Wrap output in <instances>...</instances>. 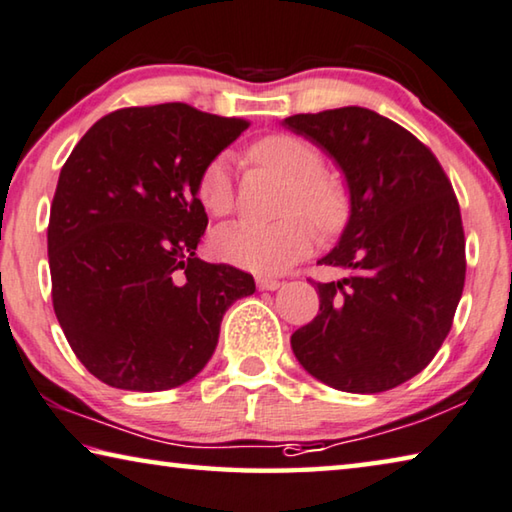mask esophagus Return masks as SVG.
Here are the masks:
<instances>
[{"label": "esophagus", "mask_w": 512, "mask_h": 512, "mask_svg": "<svg viewBox=\"0 0 512 512\" xmlns=\"http://www.w3.org/2000/svg\"><path fill=\"white\" fill-rule=\"evenodd\" d=\"M257 287L262 291H275L282 287L280 280H273V278H257Z\"/></svg>", "instance_id": "1"}]
</instances>
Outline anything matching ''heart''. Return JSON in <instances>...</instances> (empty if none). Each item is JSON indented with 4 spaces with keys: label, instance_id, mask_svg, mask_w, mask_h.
Segmentation results:
<instances>
[{
    "label": "heart",
    "instance_id": "obj_1",
    "mask_svg": "<svg viewBox=\"0 0 512 512\" xmlns=\"http://www.w3.org/2000/svg\"><path fill=\"white\" fill-rule=\"evenodd\" d=\"M250 159L285 177L289 182L287 212H303L323 232L344 221L346 198L339 186L323 175V157L312 143L296 136L275 134L250 148ZM198 200L209 214L225 216L234 207V182L230 159L216 157L198 177ZM316 230L302 214H291L278 223L237 221L218 227L212 248L218 259L239 269L273 275L285 273L310 253Z\"/></svg>",
    "mask_w": 512,
    "mask_h": 512
}]
</instances>
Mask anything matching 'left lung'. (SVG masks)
Listing matches in <instances>:
<instances>
[{
  "label": "left lung",
  "mask_w": 512,
  "mask_h": 512,
  "mask_svg": "<svg viewBox=\"0 0 512 512\" xmlns=\"http://www.w3.org/2000/svg\"><path fill=\"white\" fill-rule=\"evenodd\" d=\"M282 125L342 170L348 221L319 264V314L291 335L303 369L342 392L378 394L417 376L449 335L465 287L453 186L408 129L364 107L298 113Z\"/></svg>",
  "instance_id": "8db88e82"
}]
</instances>
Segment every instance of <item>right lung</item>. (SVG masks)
I'll return each instance as SVG.
<instances>
[{"instance_id":"right-lung-1","label":"right lung","mask_w":512,"mask_h":512,"mask_svg":"<svg viewBox=\"0 0 512 512\" xmlns=\"http://www.w3.org/2000/svg\"><path fill=\"white\" fill-rule=\"evenodd\" d=\"M248 127L170 102L113 111L61 168L47 257L52 303L79 362L102 383L161 392L214 355L223 314L255 280L196 255L198 177Z\"/></svg>"}]
</instances>
